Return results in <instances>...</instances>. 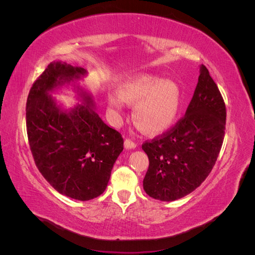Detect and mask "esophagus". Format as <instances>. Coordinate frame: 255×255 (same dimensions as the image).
Wrapping results in <instances>:
<instances>
[{
  "label": "esophagus",
  "mask_w": 255,
  "mask_h": 255,
  "mask_svg": "<svg viewBox=\"0 0 255 255\" xmlns=\"http://www.w3.org/2000/svg\"><path fill=\"white\" fill-rule=\"evenodd\" d=\"M136 142H134V141H132L130 139H127L125 140V146L127 149H135L136 148Z\"/></svg>",
  "instance_id": "34e87169"
}]
</instances>
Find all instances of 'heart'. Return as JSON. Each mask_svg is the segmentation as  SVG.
Instances as JSON below:
<instances>
[{"instance_id":"obj_1","label":"heart","mask_w":255,"mask_h":255,"mask_svg":"<svg viewBox=\"0 0 255 255\" xmlns=\"http://www.w3.org/2000/svg\"><path fill=\"white\" fill-rule=\"evenodd\" d=\"M180 90L171 81L153 75H139L123 83L119 95L107 98L112 113H119L123 102L134 105L135 125L146 133L157 134L170 128L180 110Z\"/></svg>"}]
</instances>
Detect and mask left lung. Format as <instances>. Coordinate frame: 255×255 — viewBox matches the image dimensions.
I'll return each mask as SVG.
<instances>
[{"label":"left lung","instance_id":"1","mask_svg":"<svg viewBox=\"0 0 255 255\" xmlns=\"http://www.w3.org/2000/svg\"><path fill=\"white\" fill-rule=\"evenodd\" d=\"M227 111L207 68L184 117L167 132L142 143L149 157L143 189L160 201H174L199 187L211 173L225 138Z\"/></svg>","mask_w":255,"mask_h":255}]
</instances>
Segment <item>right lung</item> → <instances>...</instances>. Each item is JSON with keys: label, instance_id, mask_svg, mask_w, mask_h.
I'll use <instances>...</instances> for the list:
<instances>
[{"label": "right lung", "instance_id": "obj_1", "mask_svg": "<svg viewBox=\"0 0 255 255\" xmlns=\"http://www.w3.org/2000/svg\"><path fill=\"white\" fill-rule=\"evenodd\" d=\"M86 74L81 67L51 63L38 78L26 101V130L38 170L59 194L80 201L102 195L123 138L92 110L81 89L83 105L61 111L50 91ZM80 89V88H79Z\"/></svg>", "mask_w": 255, "mask_h": 255}]
</instances>
